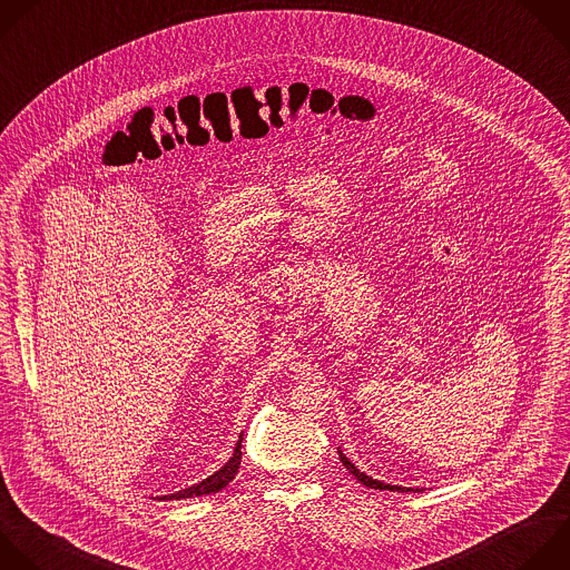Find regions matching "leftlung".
Segmentation results:
<instances>
[{
  "instance_id": "left-lung-1",
  "label": "left lung",
  "mask_w": 570,
  "mask_h": 570,
  "mask_svg": "<svg viewBox=\"0 0 570 570\" xmlns=\"http://www.w3.org/2000/svg\"><path fill=\"white\" fill-rule=\"evenodd\" d=\"M337 454H340V461H342V465L362 483V485H366V488H375V490H390V492H421L419 488H403V485H392V483H383V481H377V479H373V476H366L364 472H360L344 454H342V450H337Z\"/></svg>"
}]
</instances>
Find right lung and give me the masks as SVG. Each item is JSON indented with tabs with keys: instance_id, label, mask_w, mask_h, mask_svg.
Instances as JSON below:
<instances>
[{
	"instance_id": "1",
	"label": "right lung",
	"mask_w": 570,
	"mask_h": 570,
	"mask_svg": "<svg viewBox=\"0 0 570 570\" xmlns=\"http://www.w3.org/2000/svg\"><path fill=\"white\" fill-rule=\"evenodd\" d=\"M242 441H244V434L239 436L230 461H228L222 470H217L215 474H210L208 479H204V481H199V483H195V485H189V488H185V490H178V492H174V494H163V497H158V499H163V501H171V499H193V497H204V494H213V492L224 490V488L235 479V474L239 472V465H242Z\"/></svg>"
}]
</instances>
